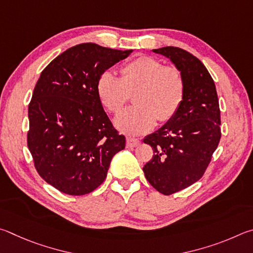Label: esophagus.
I'll return each mask as SVG.
<instances>
[{"label":"esophagus","instance_id":"esophagus-1","mask_svg":"<svg viewBox=\"0 0 253 253\" xmlns=\"http://www.w3.org/2000/svg\"><path fill=\"white\" fill-rule=\"evenodd\" d=\"M140 144V140L134 138H126V147L127 148H134L138 147Z\"/></svg>","mask_w":253,"mask_h":253}]
</instances>
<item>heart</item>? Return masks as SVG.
<instances>
[{"mask_svg":"<svg viewBox=\"0 0 253 253\" xmlns=\"http://www.w3.org/2000/svg\"><path fill=\"white\" fill-rule=\"evenodd\" d=\"M121 78L109 71L96 82V93L101 103L112 113H118L134 93L136 104L118 115L115 126L123 133H147L160 123H167L179 112L185 96V80L181 70L165 66L151 56L141 55L124 64Z\"/></svg>","mask_w":253,"mask_h":253,"instance_id":"heart-1","label":"heart"}]
</instances>
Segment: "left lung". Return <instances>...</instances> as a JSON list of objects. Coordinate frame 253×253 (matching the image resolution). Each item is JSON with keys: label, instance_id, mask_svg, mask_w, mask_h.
I'll return each mask as SVG.
<instances>
[{"label": "left lung", "instance_id": "obj_1", "mask_svg": "<svg viewBox=\"0 0 253 253\" xmlns=\"http://www.w3.org/2000/svg\"><path fill=\"white\" fill-rule=\"evenodd\" d=\"M173 62L185 80L179 112L161 129L145 136L153 157L143 167L149 183L170 196L200 180L221 139V118L213 79L202 62L175 46L153 50Z\"/></svg>", "mask_w": 253, "mask_h": 253}]
</instances>
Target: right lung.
<instances>
[{
  "label": "right lung",
  "instance_id": "add662e5",
  "mask_svg": "<svg viewBox=\"0 0 253 253\" xmlns=\"http://www.w3.org/2000/svg\"><path fill=\"white\" fill-rule=\"evenodd\" d=\"M132 50L82 43L42 71L29 104L28 147L40 176L70 196L90 193L126 148L96 93L100 75Z\"/></svg>",
  "mask_w": 253,
  "mask_h": 253
}]
</instances>
